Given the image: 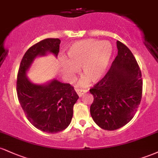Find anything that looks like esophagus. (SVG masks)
<instances>
[{"mask_svg": "<svg viewBox=\"0 0 158 158\" xmlns=\"http://www.w3.org/2000/svg\"><path fill=\"white\" fill-rule=\"evenodd\" d=\"M76 91H77L78 96H79V97H81V96H82L83 94H84L85 92H86L85 90H80V89H76Z\"/></svg>", "mask_w": 158, "mask_h": 158, "instance_id": "34e87169", "label": "esophagus"}]
</instances>
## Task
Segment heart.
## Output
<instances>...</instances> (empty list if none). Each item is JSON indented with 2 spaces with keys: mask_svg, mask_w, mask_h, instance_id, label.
Returning a JSON list of instances; mask_svg holds the SVG:
<instances>
[{
  "mask_svg": "<svg viewBox=\"0 0 158 158\" xmlns=\"http://www.w3.org/2000/svg\"><path fill=\"white\" fill-rule=\"evenodd\" d=\"M113 52L108 41L85 39L77 41L67 50V60L60 61L61 71L69 81H73L79 68L85 75L79 85L87 86L97 82L104 77Z\"/></svg>",
  "mask_w": 158,
  "mask_h": 158,
  "instance_id": "heart-1",
  "label": "heart"
}]
</instances>
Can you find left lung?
Returning a JSON list of instances; mask_svg holds the SVG:
<instances>
[{"label":"left lung","mask_w":158,"mask_h":158,"mask_svg":"<svg viewBox=\"0 0 158 158\" xmlns=\"http://www.w3.org/2000/svg\"><path fill=\"white\" fill-rule=\"evenodd\" d=\"M118 52L106 75L90 89L94 102L90 115L98 126L113 131L126 125L142 98L140 69L131 50L117 41Z\"/></svg>","instance_id":"8db88e82"}]
</instances>
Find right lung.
Here are the masks:
<instances>
[{"label": "right lung", "mask_w": 158, "mask_h": 158, "mask_svg": "<svg viewBox=\"0 0 158 158\" xmlns=\"http://www.w3.org/2000/svg\"><path fill=\"white\" fill-rule=\"evenodd\" d=\"M59 39H46L34 44L23 56L18 73V98L28 120L38 129L54 134L68 128L79 96L68 83L52 79L43 85L32 82L27 73L38 56L48 53L57 57Z\"/></svg>", "instance_id": "add662e5"}]
</instances>
